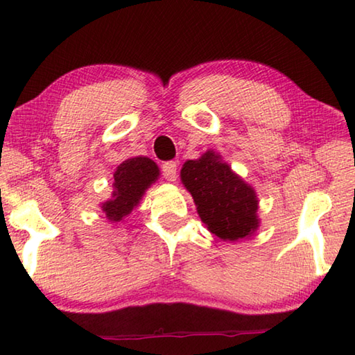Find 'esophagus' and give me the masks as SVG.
<instances>
[{"label":"esophagus","mask_w":355,"mask_h":355,"mask_svg":"<svg viewBox=\"0 0 355 355\" xmlns=\"http://www.w3.org/2000/svg\"><path fill=\"white\" fill-rule=\"evenodd\" d=\"M163 175L169 182H175L177 180V163L175 161H167L163 164Z\"/></svg>","instance_id":"34e87169"}]
</instances>
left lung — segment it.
Segmentation results:
<instances>
[{"label":"left lung","mask_w":355,"mask_h":355,"mask_svg":"<svg viewBox=\"0 0 355 355\" xmlns=\"http://www.w3.org/2000/svg\"><path fill=\"white\" fill-rule=\"evenodd\" d=\"M180 178L194 199L203 224L222 241L235 243L250 238L258 230L255 189L233 172L214 150L186 161Z\"/></svg>","instance_id":"left-lung-1"}]
</instances>
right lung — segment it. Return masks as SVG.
I'll return each instance as SVG.
<instances>
[{
	"label": "right lung",
	"instance_id": "right-lung-1",
	"mask_svg": "<svg viewBox=\"0 0 355 355\" xmlns=\"http://www.w3.org/2000/svg\"><path fill=\"white\" fill-rule=\"evenodd\" d=\"M159 178V167L147 156L125 159L112 173L111 199L100 203L107 222H122L139 205L146 191Z\"/></svg>",
	"mask_w": 355,
	"mask_h": 355
}]
</instances>
